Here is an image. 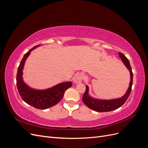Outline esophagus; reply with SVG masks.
Listing matches in <instances>:
<instances>
[{"instance_id":"1","label":"esophagus","mask_w":148,"mask_h":148,"mask_svg":"<svg viewBox=\"0 0 148 148\" xmlns=\"http://www.w3.org/2000/svg\"><path fill=\"white\" fill-rule=\"evenodd\" d=\"M83 79V75L81 73L77 74L75 75V77H73V82L75 83H81L82 82V80Z\"/></svg>"}]
</instances>
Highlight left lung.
<instances>
[{"instance_id":"obj_1","label":"left lung","mask_w":148,"mask_h":148,"mask_svg":"<svg viewBox=\"0 0 148 148\" xmlns=\"http://www.w3.org/2000/svg\"><path fill=\"white\" fill-rule=\"evenodd\" d=\"M119 54L120 58L122 59L124 65L128 69L130 73V82L129 87L128 88L127 92L122 97L117 98V99L110 100L98 99H96V98L92 97L89 95V88L88 86H86V91H85L83 96V101L89 109L95 110L96 112H100L114 110L122 106L126 102L128 97H129L130 95L133 84L132 69L131 68L130 64V62L127 59V58L122 53L119 52Z\"/></svg>"}]
</instances>
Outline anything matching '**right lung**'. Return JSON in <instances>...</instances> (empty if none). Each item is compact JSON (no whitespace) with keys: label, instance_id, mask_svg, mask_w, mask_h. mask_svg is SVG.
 Wrapping results in <instances>:
<instances>
[{"label":"right lung","instance_id":"1","mask_svg":"<svg viewBox=\"0 0 148 148\" xmlns=\"http://www.w3.org/2000/svg\"><path fill=\"white\" fill-rule=\"evenodd\" d=\"M39 45L31 49L26 53L18 68L16 74V86L20 95L26 103L38 109H46L56 105L64 97L67 89L72 86L71 82L59 83L52 88L44 90H38L30 88L23 79V70L25 61L30 52Z\"/></svg>","mask_w":148,"mask_h":148}]
</instances>
